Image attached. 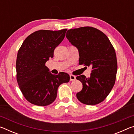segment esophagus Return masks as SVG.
<instances>
[{
    "label": "esophagus",
    "mask_w": 134,
    "mask_h": 134,
    "mask_svg": "<svg viewBox=\"0 0 134 134\" xmlns=\"http://www.w3.org/2000/svg\"><path fill=\"white\" fill-rule=\"evenodd\" d=\"M70 81H74L76 80V76L74 75H72V74H70Z\"/></svg>",
    "instance_id": "obj_1"
}]
</instances>
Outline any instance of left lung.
Wrapping results in <instances>:
<instances>
[{
	"mask_svg": "<svg viewBox=\"0 0 134 134\" xmlns=\"http://www.w3.org/2000/svg\"><path fill=\"white\" fill-rule=\"evenodd\" d=\"M65 36L78 48L79 64L92 67L89 78L76 77L83 85L77 98L87 105L101 103L110 93L116 80L117 59L112 44L103 32L91 26L69 29Z\"/></svg>",
	"mask_w": 134,
	"mask_h": 134,
	"instance_id": "1",
	"label": "left lung"
}]
</instances>
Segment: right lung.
Segmentation results:
<instances>
[{
	"label": "right lung",
	"mask_w": 134,
	"mask_h": 134,
	"mask_svg": "<svg viewBox=\"0 0 134 134\" xmlns=\"http://www.w3.org/2000/svg\"><path fill=\"white\" fill-rule=\"evenodd\" d=\"M67 29L37 31L27 37L18 52L16 80L22 94L33 105L44 106L55 100L61 84L70 76L64 72L54 75L45 66L53 58L54 49L62 42Z\"/></svg>",
	"instance_id": "obj_1"
}]
</instances>
